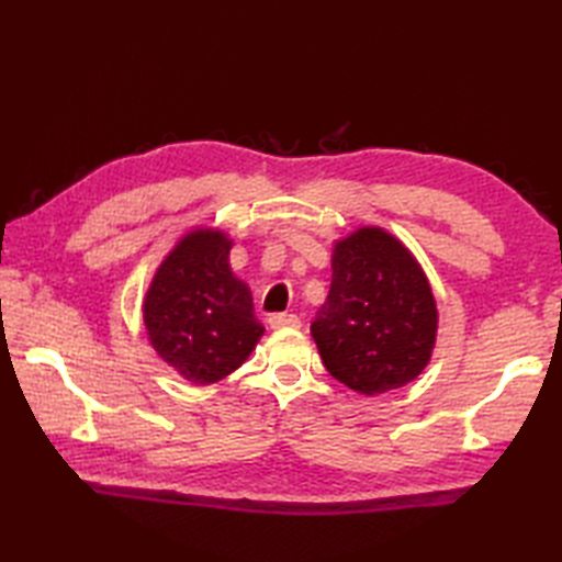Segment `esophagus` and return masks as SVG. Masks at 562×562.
<instances>
[{
  "label": "esophagus",
  "instance_id": "esophagus-1",
  "mask_svg": "<svg viewBox=\"0 0 562 562\" xmlns=\"http://www.w3.org/2000/svg\"><path fill=\"white\" fill-rule=\"evenodd\" d=\"M268 324H270V328H300L302 326V321L296 318L294 314H272L270 318H268Z\"/></svg>",
  "mask_w": 562,
  "mask_h": 562
}]
</instances>
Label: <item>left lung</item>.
<instances>
[{
	"label": "left lung",
	"mask_w": 562,
	"mask_h": 562,
	"mask_svg": "<svg viewBox=\"0 0 562 562\" xmlns=\"http://www.w3.org/2000/svg\"><path fill=\"white\" fill-rule=\"evenodd\" d=\"M333 280L312 336L340 384L376 396L423 374L437 342V302L420 262L381 226L333 244Z\"/></svg>",
	"instance_id": "left-lung-1"
}]
</instances>
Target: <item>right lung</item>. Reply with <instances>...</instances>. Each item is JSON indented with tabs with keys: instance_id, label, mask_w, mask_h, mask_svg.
Returning <instances> with one entry per match:
<instances>
[{
	"instance_id": "obj_1",
	"label": "right lung",
	"mask_w": 562,
	"mask_h": 562,
	"mask_svg": "<svg viewBox=\"0 0 562 562\" xmlns=\"http://www.w3.org/2000/svg\"><path fill=\"white\" fill-rule=\"evenodd\" d=\"M234 241L214 226L183 234L142 302L147 338L183 379L210 386L229 376L262 338L250 288L229 266Z\"/></svg>"
}]
</instances>
